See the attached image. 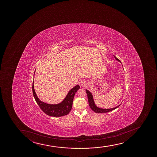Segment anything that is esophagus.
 <instances>
[{
  "label": "esophagus",
  "mask_w": 157,
  "mask_h": 157,
  "mask_svg": "<svg viewBox=\"0 0 157 157\" xmlns=\"http://www.w3.org/2000/svg\"><path fill=\"white\" fill-rule=\"evenodd\" d=\"M79 85L81 86L85 87L86 85V82L82 80V81L79 82Z\"/></svg>",
  "instance_id": "34e87169"
}]
</instances>
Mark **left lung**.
Returning a JSON list of instances; mask_svg holds the SVG:
<instances>
[{"label": "left lung", "instance_id": "obj_1", "mask_svg": "<svg viewBox=\"0 0 157 157\" xmlns=\"http://www.w3.org/2000/svg\"><path fill=\"white\" fill-rule=\"evenodd\" d=\"M116 59L118 60V61L121 62V61L119 59H118L115 56H114ZM87 95V98H88V104H89V106L90 107V108L92 109V110H93L94 112H95L96 113H107V112H109L112 110L115 109L116 108L120 106L116 107L115 108H111V109H102V108H99L96 106L95 103H94V100H93V96L90 92H89L88 90H86Z\"/></svg>", "mask_w": 157, "mask_h": 157}]
</instances>
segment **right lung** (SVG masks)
I'll use <instances>...</instances> for the list:
<instances>
[{
	"instance_id": "obj_1",
	"label": "right lung",
	"mask_w": 157,
	"mask_h": 157,
	"mask_svg": "<svg viewBox=\"0 0 157 157\" xmlns=\"http://www.w3.org/2000/svg\"><path fill=\"white\" fill-rule=\"evenodd\" d=\"M79 88L80 87L79 85H76L72 88L61 103L56 105L48 104L42 102L38 98L34 91L33 82V95L36 103L45 114L53 117H61L69 114L72 109L75 94Z\"/></svg>"
}]
</instances>
